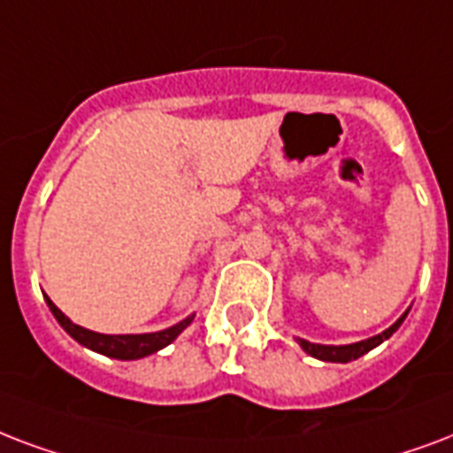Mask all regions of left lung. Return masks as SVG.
Instances as JSON below:
<instances>
[{
	"instance_id": "1",
	"label": "left lung",
	"mask_w": 453,
	"mask_h": 453,
	"mask_svg": "<svg viewBox=\"0 0 453 453\" xmlns=\"http://www.w3.org/2000/svg\"><path fill=\"white\" fill-rule=\"evenodd\" d=\"M403 319H406V313H403L402 319L396 320L395 326L388 327L385 333L375 334V337H371V340L357 342V344L327 347V344H311V342H306V340H299V344H302V349L306 351V354H311L313 358H320V361H334V364H347V361H354V358L364 357V354H368L371 349H375L380 342H385L388 337H392V333H395L396 327L402 326Z\"/></svg>"
}]
</instances>
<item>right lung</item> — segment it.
Segmentation results:
<instances>
[{
    "label": "right lung",
    "instance_id": "1",
    "mask_svg": "<svg viewBox=\"0 0 453 453\" xmlns=\"http://www.w3.org/2000/svg\"><path fill=\"white\" fill-rule=\"evenodd\" d=\"M47 303H50V311L54 313V319L58 320V326L64 327L65 333L71 334L75 342H81V344H85L89 349L99 351L104 357L120 358V361H133V358L150 357L154 351L164 349V347H168V344L192 323V319H188L182 320V323H178V326L168 327V330L150 334H102L71 323V320L65 319L64 313L51 303L50 296H47Z\"/></svg>",
    "mask_w": 453,
    "mask_h": 453
}]
</instances>
